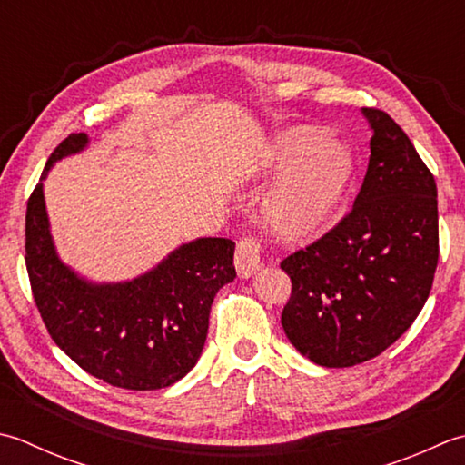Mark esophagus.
Instances as JSON below:
<instances>
[{
  "mask_svg": "<svg viewBox=\"0 0 465 465\" xmlns=\"http://www.w3.org/2000/svg\"><path fill=\"white\" fill-rule=\"evenodd\" d=\"M234 264L239 277L249 279L252 277L262 267L261 259V242L252 236H242V239L236 242V252H234Z\"/></svg>",
  "mask_w": 465,
  "mask_h": 465,
  "instance_id": "esophagus-1",
  "label": "esophagus"
}]
</instances>
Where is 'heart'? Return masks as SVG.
<instances>
[{
    "instance_id": "obj_1",
    "label": "heart",
    "mask_w": 465,
    "mask_h": 465,
    "mask_svg": "<svg viewBox=\"0 0 465 465\" xmlns=\"http://www.w3.org/2000/svg\"><path fill=\"white\" fill-rule=\"evenodd\" d=\"M261 170H285L262 204L271 231L285 241H302L333 221L351 184L353 158L341 142L317 130L295 128L272 142Z\"/></svg>"
}]
</instances>
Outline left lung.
Here are the masks:
<instances>
[{"label":"left lung","instance_id":"1","mask_svg":"<svg viewBox=\"0 0 465 465\" xmlns=\"http://www.w3.org/2000/svg\"><path fill=\"white\" fill-rule=\"evenodd\" d=\"M363 116L371 156L351 213L281 262L292 282L282 329L323 367H353L393 345L428 301L440 257L433 174L390 114Z\"/></svg>","mask_w":465,"mask_h":465}]
</instances>
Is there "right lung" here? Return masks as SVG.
Instances as JSON below:
<instances>
[{"label":"right lung","mask_w":465,"mask_h":465,"mask_svg":"<svg viewBox=\"0 0 465 465\" xmlns=\"http://www.w3.org/2000/svg\"><path fill=\"white\" fill-rule=\"evenodd\" d=\"M86 146L84 132L65 138L27 201L25 267L34 301L54 343L84 371L122 390H160L201 357L214 295L236 277L234 242L196 239L124 282L82 279L55 252L44 180L54 163Z\"/></svg>","instance_id":"obj_1"}]
</instances>
